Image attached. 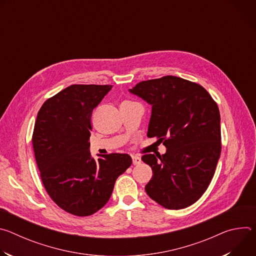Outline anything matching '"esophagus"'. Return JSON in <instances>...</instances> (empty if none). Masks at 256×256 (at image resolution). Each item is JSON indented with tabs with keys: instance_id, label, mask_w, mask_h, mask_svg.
<instances>
[{
	"instance_id": "esophagus-1",
	"label": "esophagus",
	"mask_w": 256,
	"mask_h": 256,
	"mask_svg": "<svg viewBox=\"0 0 256 256\" xmlns=\"http://www.w3.org/2000/svg\"><path fill=\"white\" fill-rule=\"evenodd\" d=\"M132 164H134V165H138V164H140L142 160H140V157H138V156H132Z\"/></svg>"
}]
</instances>
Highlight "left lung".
Segmentation results:
<instances>
[{
	"instance_id": "left-lung-1",
	"label": "left lung",
	"mask_w": 256,
	"mask_h": 256,
	"mask_svg": "<svg viewBox=\"0 0 256 256\" xmlns=\"http://www.w3.org/2000/svg\"><path fill=\"white\" fill-rule=\"evenodd\" d=\"M130 92L152 105L148 136L167 148L146 154L153 176L144 190L169 210L194 204L210 186L221 155L220 112L200 84L175 76L142 81Z\"/></svg>"
}]
</instances>
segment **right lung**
Returning a JSON list of instances; mask_svg holds the SVG:
<instances>
[{
    "mask_svg": "<svg viewBox=\"0 0 256 256\" xmlns=\"http://www.w3.org/2000/svg\"><path fill=\"white\" fill-rule=\"evenodd\" d=\"M112 88L70 85L42 104L34 124L32 146L44 188L60 208L78 216L103 208L132 162L128 154L98 160L90 154L93 109Z\"/></svg>",
    "mask_w": 256,
    "mask_h": 256,
    "instance_id": "1",
    "label": "right lung"
}]
</instances>
